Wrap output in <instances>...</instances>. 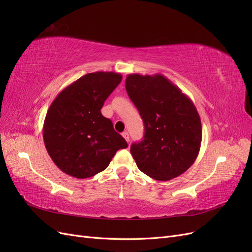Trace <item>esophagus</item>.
<instances>
[{
	"label": "esophagus",
	"instance_id": "obj_1",
	"mask_svg": "<svg viewBox=\"0 0 252 252\" xmlns=\"http://www.w3.org/2000/svg\"><path fill=\"white\" fill-rule=\"evenodd\" d=\"M122 135H123V138L129 143V133L127 131H124L123 133H122Z\"/></svg>",
	"mask_w": 252,
	"mask_h": 252
}]
</instances>
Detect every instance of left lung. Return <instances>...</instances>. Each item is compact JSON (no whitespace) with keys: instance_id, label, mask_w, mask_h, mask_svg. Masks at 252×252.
Listing matches in <instances>:
<instances>
[{"instance_id":"obj_1","label":"left lung","mask_w":252,"mask_h":252,"mask_svg":"<svg viewBox=\"0 0 252 252\" xmlns=\"http://www.w3.org/2000/svg\"><path fill=\"white\" fill-rule=\"evenodd\" d=\"M126 91L144 122L143 141L130 152L138 168L169 181L190 168L202 143L200 114L193 102L163 74H128Z\"/></svg>"}]
</instances>
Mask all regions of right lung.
<instances>
[{
	"label": "right lung",
	"instance_id": "obj_1",
	"mask_svg": "<svg viewBox=\"0 0 252 252\" xmlns=\"http://www.w3.org/2000/svg\"><path fill=\"white\" fill-rule=\"evenodd\" d=\"M122 81L112 71L87 73L64 88L47 110L43 139L58 168L87 179L107 168L119 149L127 148L101 109Z\"/></svg>",
	"mask_w": 252,
	"mask_h": 252
}]
</instances>
